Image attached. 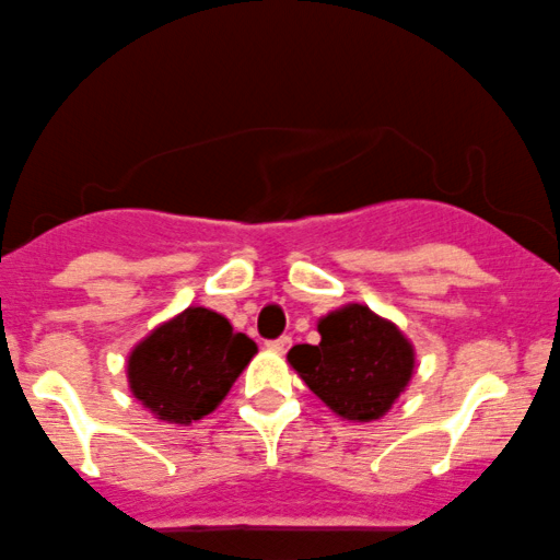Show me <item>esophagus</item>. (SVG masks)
Masks as SVG:
<instances>
[{"label": "esophagus", "mask_w": 560, "mask_h": 560, "mask_svg": "<svg viewBox=\"0 0 560 560\" xmlns=\"http://www.w3.org/2000/svg\"><path fill=\"white\" fill-rule=\"evenodd\" d=\"M292 346V337H279V340H270V342H266V348L268 350H273V353H284L287 348Z\"/></svg>", "instance_id": "obj_1"}]
</instances>
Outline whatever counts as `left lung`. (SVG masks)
Returning <instances> with one entry per match:
<instances>
[{
	"mask_svg": "<svg viewBox=\"0 0 560 560\" xmlns=\"http://www.w3.org/2000/svg\"><path fill=\"white\" fill-rule=\"evenodd\" d=\"M318 346H294L287 361L337 417H385L415 377V346L390 318L348 303L318 318Z\"/></svg>",
	"mask_w": 560,
	"mask_h": 560,
	"instance_id": "8db88e82",
	"label": "left lung"
}]
</instances>
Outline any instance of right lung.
I'll return each instance as SVG.
<instances>
[{
  "label": "right lung",
  "instance_id": "obj_1",
  "mask_svg": "<svg viewBox=\"0 0 560 560\" xmlns=\"http://www.w3.org/2000/svg\"><path fill=\"white\" fill-rule=\"evenodd\" d=\"M257 353L223 313L188 305L153 327L127 355L130 393L156 420L190 425L212 415Z\"/></svg>",
  "mask_w": 560,
  "mask_h": 560
}]
</instances>
